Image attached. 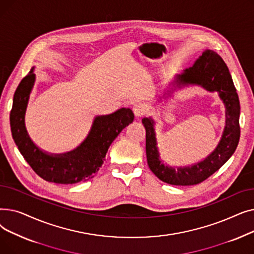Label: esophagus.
Instances as JSON below:
<instances>
[{"mask_svg": "<svg viewBox=\"0 0 254 254\" xmlns=\"http://www.w3.org/2000/svg\"><path fill=\"white\" fill-rule=\"evenodd\" d=\"M132 111H134V114H135L136 117H141V116H143V115L145 114L146 109H145L144 105H142V104H136V105L134 106V108H132Z\"/></svg>", "mask_w": 254, "mask_h": 254, "instance_id": "1", "label": "esophagus"}]
</instances>
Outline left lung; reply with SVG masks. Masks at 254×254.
Listing matches in <instances>:
<instances>
[{
    "instance_id": "left-lung-1",
    "label": "left lung",
    "mask_w": 254,
    "mask_h": 254,
    "mask_svg": "<svg viewBox=\"0 0 254 254\" xmlns=\"http://www.w3.org/2000/svg\"><path fill=\"white\" fill-rule=\"evenodd\" d=\"M178 84H197L209 91H217L225 105V127L216 147L203 162L177 170L162 164L156 148V140L151 118H143L146 129V156L153 174L163 182L189 186L205 181L218 171L235 152L240 140V102L228 65L212 50H207L191 66L177 76Z\"/></svg>"
}]
</instances>
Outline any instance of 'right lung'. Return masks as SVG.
I'll return each mask as SVG.
<instances>
[{"instance_id": "1", "label": "right lung", "mask_w": 254, "mask_h": 254, "mask_svg": "<svg viewBox=\"0 0 254 254\" xmlns=\"http://www.w3.org/2000/svg\"><path fill=\"white\" fill-rule=\"evenodd\" d=\"M34 68L17 86L10 112V127L18 150L38 176L58 184H75L95 176L102 167L109 146L134 120L130 109L98 116L89 135L75 150L63 155H49L40 150L30 139L24 126V114L35 82Z\"/></svg>"}]
</instances>
